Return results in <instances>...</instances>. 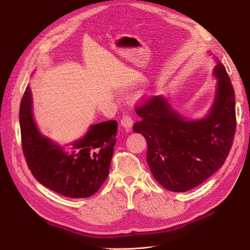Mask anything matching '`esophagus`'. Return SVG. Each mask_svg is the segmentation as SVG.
Listing matches in <instances>:
<instances>
[{
    "mask_svg": "<svg viewBox=\"0 0 250 250\" xmlns=\"http://www.w3.org/2000/svg\"><path fill=\"white\" fill-rule=\"evenodd\" d=\"M133 123H134L133 117L130 116V115H128V114L124 115V116L122 117V120H121L122 125H123L126 130H129V129H130V127H132V125H133Z\"/></svg>",
    "mask_w": 250,
    "mask_h": 250,
    "instance_id": "1",
    "label": "esophagus"
}]
</instances>
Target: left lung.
<instances>
[{
	"mask_svg": "<svg viewBox=\"0 0 250 250\" xmlns=\"http://www.w3.org/2000/svg\"><path fill=\"white\" fill-rule=\"evenodd\" d=\"M215 75L216 98L204 120L186 122L161 96L144 99L135 107L141 121L134 125V130L145 137L151 172L168 190L183 192L198 187L229 155L236 132L235 93L220 62Z\"/></svg>",
	"mask_w": 250,
	"mask_h": 250,
	"instance_id": "1",
	"label": "left lung"
}]
</instances>
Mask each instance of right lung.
<instances>
[{
	"mask_svg": "<svg viewBox=\"0 0 250 250\" xmlns=\"http://www.w3.org/2000/svg\"><path fill=\"white\" fill-rule=\"evenodd\" d=\"M19 120L23 154L37 181L72 199L89 198L101 188L109 172L116 142L115 121L91 125L84 138L63 151L37 130L29 87L20 103Z\"/></svg>",
	"mask_w": 250,
	"mask_h": 250,
	"instance_id": "1",
	"label": "right lung"
}]
</instances>
